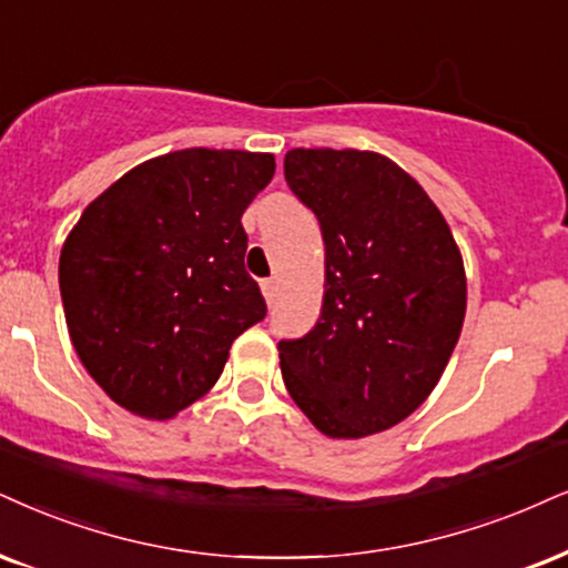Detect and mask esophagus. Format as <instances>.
<instances>
[{
    "mask_svg": "<svg viewBox=\"0 0 568 568\" xmlns=\"http://www.w3.org/2000/svg\"><path fill=\"white\" fill-rule=\"evenodd\" d=\"M261 290H263V297H265V303H268V305L278 295V286H276V282H273V278H265V282H261Z\"/></svg>",
    "mask_w": 568,
    "mask_h": 568,
    "instance_id": "34e87169",
    "label": "esophagus"
}]
</instances>
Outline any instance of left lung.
Returning <instances> with one entry per match:
<instances>
[{"instance_id":"left-lung-1","label":"left lung","mask_w":568,"mask_h":568,"mask_svg":"<svg viewBox=\"0 0 568 568\" xmlns=\"http://www.w3.org/2000/svg\"><path fill=\"white\" fill-rule=\"evenodd\" d=\"M284 179L326 244L318 324L278 342L297 408L332 439L400 424L450 361L466 316L453 231L422 184L368 150H290Z\"/></svg>"}]
</instances>
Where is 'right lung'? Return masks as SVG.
I'll return each mask as SVG.
<instances>
[{
  "mask_svg": "<svg viewBox=\"0 0 568 568\" xmlns=\"http://www.w3.org/2000/svg\"><path fill=\"white\" fill-rule=\"evenodd\" d=\"M268 152H168L89 202L60 252L70 342L110 400L165 422L219 382L231 342L265 318L244 271L242 213Z\"/></svg>",
  "mask_w": 568,
  "mask_h": 568,
  "instance_id": "right-lung-1",
  "label": "right lung"
}]
</instances>
